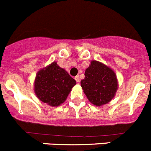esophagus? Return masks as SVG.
I'll use <instances>...</instances> for the list:
<instances>
[{"label": "esophagus", "instance_id": "34e87169", "mask_svg": "<svg viewBox=\"0 0 151 151\" xmlns=\"http://www.w3.org/2000/svg\"><path fill=\"white\" fill-rule=\"evenodd\" d=\"M75 79H76V81L77 82H78V83H79V81H80V79H79V76H76L75 77Z\"/></svg>", "mask_w": 151, "mask_h": 151}]
</instances>
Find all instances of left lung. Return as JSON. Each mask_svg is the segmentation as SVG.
Wrapping results in <instances>:
<instances>
[{
    "mask_svg": "<svg viewBox=\"0 0 151 151\" xmlns=\"http://www.w3.org/2000/svg\"><path fill=\"white\" fill-rule=\"evenodd\" d=\"M81 86L89 101L101 107L110 102L116 96L119 84L113 69L103 63L93 60L84 73Z\"/></svg>",
    "mask_w": 151,
    "mask_h": 151,
    "instance_id": "obj_1",
    "label": "left lung"
}]
</instances>
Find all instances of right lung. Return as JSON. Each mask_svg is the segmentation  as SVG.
Masks as SVG:
<instances>
[{
	"instance_id": "obj_1",
	"label": "right lung",
	"mask_w": 151,
	"mask_h": 151,
	"mask_svg": "<svg viewBox=\"0 0 151 151\" xmlns=\"http://www.w3.org/2000/svg\"><path fill=\"white\" fill-rule=\"evenodd\" d=\"M76 84V80L53 61L37 73L34 91L40 101L51 107H58L66 101Z\"/></svg>"
}]
</instances>
